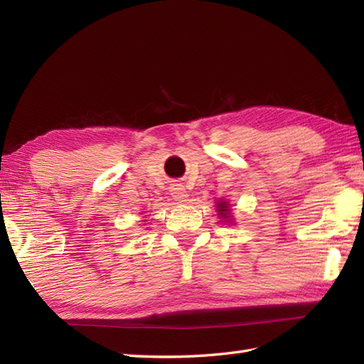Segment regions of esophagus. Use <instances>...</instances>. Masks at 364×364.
Listing matches in <instances>:
<instances>
[{
	"label": "esophagus",
	"mask_w": 364,
	"mask_h": 364,
	"mask_svg": "<svg viewBox=\"0 0 364 364\" xmlns=\"http://www.w3.org/2000/svg\"><path fill=\"white\" fill-rule=\"evenodd\" d=\"M170 194H172L175 202H180V203L188 202V198H189L188 191L184 189L183 184H178V183L172 184V188H170Z\"/></svg>",
	"instance_id": "obj_1"
}]
</instances>
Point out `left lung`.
I'll list each match as a JSON object with an SVG mask.
<instances>
[{
	"label": "left lung",
	"mask_w": 364,
	"mask_h": 364,
	"mask_svg": "<svg viewBox=\"0 0 364 364\" xmlns=\"http://www.w3.org/2000/svg\"><path fill=\"white\" fill-rule=\"evenodd\" d=\"M215 208H218V215L222 219L223 223L228 222V225H230V223H235L233 219H231L230 203L227 202V200H219V202L215 203Z\"/></svg>",
	"instance_id": "8db88e82"
}]
</instances>
